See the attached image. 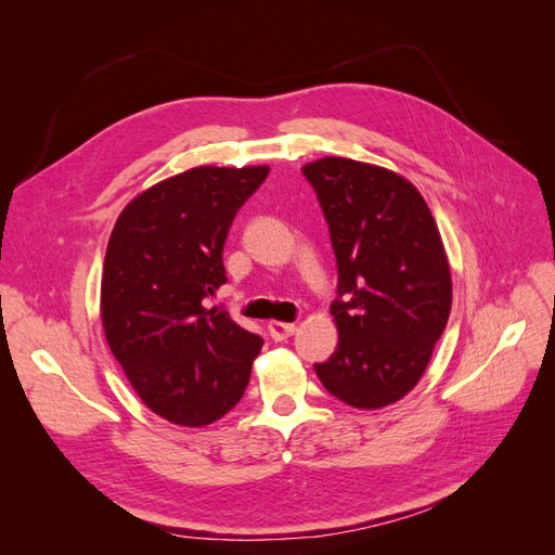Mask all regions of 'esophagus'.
<instances>
[{
    "label": "esophagus",
    "mask_w": 555,
    "mask_h": 555,
    "mask_svg": "<svg viewBox=\"0 0 555 555\" xmlns=\"http://www.w3.org/2000/svg\"><path fill=\"white\" fill-rule=\"evenodd\" d=\"M268 333L275 343L287 340L296 333V324H287V322H268Z\"/></svg>",
    "instance_id": "34e87169"
}]
</instances>
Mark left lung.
Wrapping results in <instances>:
<instances>
[{
	"label": "left lung",
	"instance_id": "8db88e82",
	"mask_svg": "<svg viewBox=\"0 0 555 555\" xmlns=\"http://www.w3.org/2000/svg\"><path fill=\"white\" fill-rule=\"evenodd\" d=\"M338 259L331 314L338 349L314 363L326 391L382 410L424 377L451 312V271L422 192L396 171L347 157L304 166Z\"/></svg>",
	"mask_w": 555,
	"mask_h": 555
}]
</instances>
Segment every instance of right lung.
<instances>
[{
  "instance_id": "1",
  "label": "right lung",
  "mask_w": 555,
  "mask_h": 555,
  "mask_svg": "<svg viewBox=\"0 0 555 555\" xmlns=\"http://www.w3.org/2000/svg\"><path fill=\"white\" fill-rule=\"evenodd\" d=\"M271 166H194L133 196L111 231L102 273L108 347L147 410L204 428L243 398L263 340L204 308L227 282L222 249Z\"/></svg>"
}]
</instances>
